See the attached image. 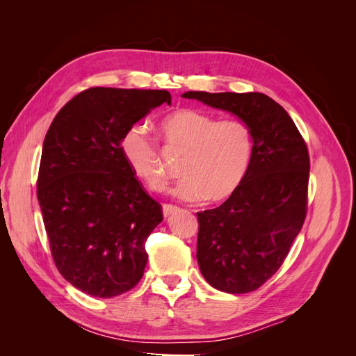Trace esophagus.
<instances>
[{
	"mask_svg": "<svg viewBox=\"0 0 356 356\" xmlns=\"http://www.w3.org/2000/svg\"><path fill=\"white\" fill-rule=\"evenodd\" d=\"M179 211L178 207H174V204H163V217L169 218L170 215H174Z\"/></svg>",
	"mask_w": 356,
	"mask_h": 356,
	"instance_id": "obj_1",
	"label": "esophagus"
}]
</instances>
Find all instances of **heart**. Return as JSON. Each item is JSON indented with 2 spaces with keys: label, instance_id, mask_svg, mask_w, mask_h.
I'll return each instance as SVG.
<instances>
[{
  "label": "heart",
  "instance_id": "b5f03b06",
  "mask_svg": "<svg viewBox=\"0 0 356 356\" xmlns=\"http://www.w3.org/2000/svg\"><path fill=\"white\" fill-rule=\"evenodd\" d=\"M159 131L166 148L186 152L179 168L184 179L174 191L178 197L220 203L242 186L254 154L252 134L243 122H218L208 113L181 108L161 118ZM120 153L132 175L149 191L166 187L169 172L144 126L127 129Z\"/></svg>",
  "mask_w": 356,
  "mask_h": 356
}]
</instances>
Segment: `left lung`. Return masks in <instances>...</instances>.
I'll use <instances>...</instances> for the list:
<instances>
[{
  "label": "left lung",
  "mask_w": 356,
  "mask_h": 356,
  "mask_svg": "<svg viewBox=\"0 0 356 356\" xmlns=\"http://www.w3.org/2000/svg\"><path fill=\"white\" fill-rule=\"evenodd\" d=\"M229 111L252 134L250 170L232 197L197 212V263L207 282L229 294L260 288L282 266L306 218L309 152L293 118L264 93L186 92Z\"/></svg>",
  "instance_id": "8db88e82"
}]
</instances>
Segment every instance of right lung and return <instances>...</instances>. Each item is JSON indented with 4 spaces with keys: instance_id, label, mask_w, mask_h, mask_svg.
<instances>
[{
    "instance_id": "1",
    "label": "right lung",
    "mask_w": 356,
    "mask_h": 356,
    "mask_svg": "<svg viewBox=\"0 0 356 356\" xmlns=\"http://www.w3.org/2000/svg\"><path fill=\"white\" fill-rule=\"evenodd\" d=\"M165 102L168 90L92 88L49 127L37 197L58 270L86 294L120 296L144 275L145 241L163 212L124 163L120 139Z\"/></svg>"
}]
</instances>
